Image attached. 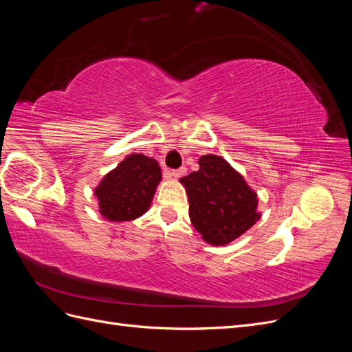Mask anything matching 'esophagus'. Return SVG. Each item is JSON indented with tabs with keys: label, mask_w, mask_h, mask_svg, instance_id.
Masks as SVG:
<instances>
[{
	"label": "esophagus",
	"mask_w": 352,
	"mask_h": 352,
	"mask_svg": "<svg viewBox=\"0 0 352 352\" xmlns=\"http://www.w3.org/2000/svg\"><path fill=\"white\" fill-rule=\"evenodd\" d=\"M185 173H186V168L185 167H180V168L172 170V172H170V176L175 177V179H179L180 176H184Z\"/></svg>",
	"instance_id": "1"
}]
</instances>
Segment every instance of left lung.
I'll list each match as a JSON object with an SVG mask.
<instances>
[{
    "label": "left lung",
    "instance_id": "left-lung-1",
    "mask_svg": "<svg viewBox=\"0 0 352 352\" xmlns=\"http://www.w3.org/2000/svg\"><path fill=\"white\" fill-rule=\"evenodd\" d=\"M198 164V172L179 179L188 194L190 223L207 243L228 245L261 217L257 192L220 155H201Z\"/></svg>",
    "mask_w": 352,
    "mask_h": 352
}]
</instances>
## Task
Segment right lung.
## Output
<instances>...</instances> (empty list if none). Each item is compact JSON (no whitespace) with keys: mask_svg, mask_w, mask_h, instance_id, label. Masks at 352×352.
Returning a JSON list of instances; mask_svg holds the SVG:
<instances>
[{"mask_svg":"<svg viewBox=\"0 0 352 352\" xmlns=\"http://www.w3.org/2000/svg\"><path fill=\"white\" fill-rule=\"evenodd\" d=\"M160 182L162 168L157 160L144 154L127 155L94 189L100 214L116 223L141 217L150 208Z\"/></svg>","mask_w":352,"mask_h":352,"instance_id":"1","label":"right lung"}]
</instances>
